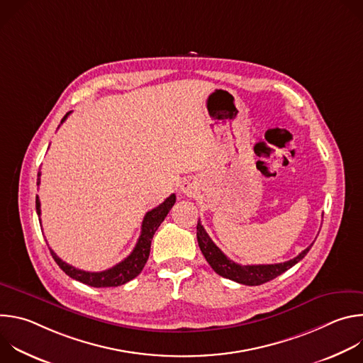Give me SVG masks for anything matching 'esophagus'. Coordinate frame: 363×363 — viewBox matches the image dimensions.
I'll return each instance as SVG.
<instances>
[{
    "instance_id": "34e87169",
    "label": "esophagus",
    "mask_w": 363,
    "mask_h": 363,
    "mask_svg": "<svg viewBox=\"0 0 363 363\" xmlns=\"http://www.w3.org/2000/svg\"><path fill=\"white\" fill-rule=\"evenodd\" d=\"M182 192H184L185 195H192L194 186H192L189 182H184V185H182Z\"/></svg>"
}]
</instances>
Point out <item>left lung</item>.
<instances>
[{
    "label": "left lung",
    "instance_id": "left-lung-1",
    "mask_svg": "<svg viewBox=\"0 0 363 363\" xmlns=\"http://www.w3.org/2000/svg\"><path fill=\"white\" fill-rule=\"evenodd\" d=\"M196 240L198 245L205 257V260L213 267V270L233 281H237L240 284L245 286H260L263 283H267L277 276L287 272L290 267L297 264L301 258L308 252L310 247L303 250L297 257L291 258L289 262L279 263V264H257V266H241L234 263L230 258L214 244V241L210 238L203 230L201 221L198 220L196 225Z\"/></svg>",
    "mask_w": 363,
    "mask_h": 363
}]
</instances>
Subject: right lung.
<instances>
[{
	"label": "right lung",
	"mask_w": 363,
	"mask_h": 363,
	"mask_svg": "<svg viewBox=\"0 0 363 363\" xmlns=\"http://www.w3.org/2000/svg\"><path fill=\"white\" fill-rule=\"evenodd\" d=\"M70 113L72 112L66 113V116L62 119V123L67 119V116ZM40 175L41 174L38 172L37 174V185H40ZM175 201H177V196H175V194H172L161 205H158L157 208H153V210L146 213V216L143 217V221H142V231H140V235L138 238V242H136L133 251L125 258L123 262L113 266L112 269H108L105 272H99V273L79 270V269L67 264L66 262H63L62 258L48 247L50 252H51V255H53L55 262L59 264V267L69 277H72V279H74L80 283H84V284L91 286V287H118V286H122V284L130 281L132 279H135L136 276H139V273L145 267L147 258H149L150 242H152L153 234H155V231L158 230L161 223L165 220V217L168 216V213L174 206ZM35 210H37V216L40 217L41 210H40L38 196H35Z\"/></svg>",
	"instance_id": "1"
}]
</instances>
